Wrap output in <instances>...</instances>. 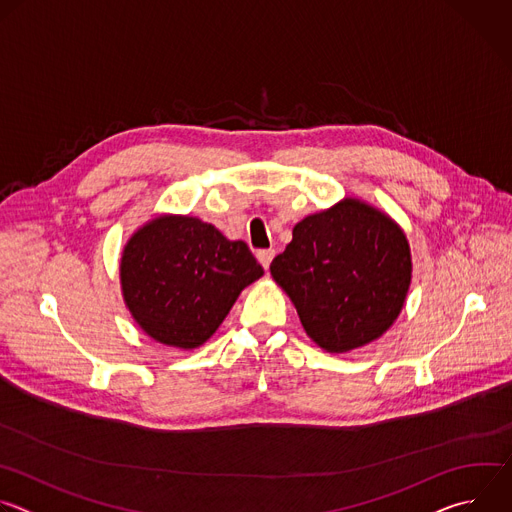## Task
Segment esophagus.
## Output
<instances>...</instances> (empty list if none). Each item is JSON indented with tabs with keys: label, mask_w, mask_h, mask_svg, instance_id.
I'll list each match as a JSON object with an SVG mask.
<instances>
[{
	"label": "esophagus",
	"mask_w": 512,
	"mask_h": 512,
	"mask_svg": "<svg viewBox=\"0 0 512 512\" xmlns=\"http://www.w3.org/2000/svg\"><path fill=\"white\" fill-rule=\"evenodd\" d=\"M273 255H275V251H273V249H263V251H259V253H257V259H259V263L267 269V267H269V263H271V259H273Z\"/></svg>",
	"instance_id": "34e87169"
}]
</instances>
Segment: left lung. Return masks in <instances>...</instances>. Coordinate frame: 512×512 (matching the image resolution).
<instances>
[{
  "label": "left lung",
  "mask_w": 512,
  "mask_h": 512,
  "mask_svg": "<svg viewBox=\"0 0 512 512\" xmlns=\"http://www.w3.org/2000/svg\"><path fill=\"white\" fill-rule=\"evenodd\" d=\"M306 334L326 352H350L381 338L403 310L411 249L403 229L358 198L306 216L271 263Z\"/></svg>",
  "instance_id": "8db88e82"
}]
</instances>
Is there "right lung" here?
Returning <instances> with one entry per match:
<instances>
[{"label": "right lung", "mask_w": 512, "mask_h": 512, "mask_svg": "<svg viewBox=\"0 0 512 512\" xmlns=\"http://www.w3.org/2000/svg\"><path fill=\"white\" fill-rule=\"evenodd\" d=\"M121 294L137 326L160 344L192 350L223 324L241 291L263 275L247 243L188 214H160L121 253Z\"/></svg>", "instance_id": "add662e5"}]
</instances>
